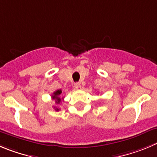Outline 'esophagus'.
Returning a JSON list of instances; mask_svg holds the SVG:
<instances>
[{
  "mask_svg": "<svg viewBox=\"0 0 157 157\" xmlns=\"http://www.w3.org/2000/svg\"><path fill=\"white\" fill-rule=\"evenodd\" d=\"M74 87H75L77 90H80V89L82 88L81 85H80V83H75V84H74Z\"/></svg>",
  "mask_w": 157,
  "mask_h": 157,
  "instance_id": "34e87169",
  "label": "esophagus"
}]
</instances>
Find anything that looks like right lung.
Listing matches in <instances>:
<instances>
[{
	"label": "right lung",
	"instance_id": "add662e5",
	"mask_svg": "<svg viewBox=\"0 0 157 157\" xmlns=\"http://www.w3.org/2000/svg\"><path fill=\"white\" fill-rule=\"evenodd\" d=\"M61 93H62V90L59 89V90H56V91L54 92L53 94H52V98L53 99V100H55L56 105H59V104L61 103V101H62L63 98H61V97H60ZM55 110H56V111H59V108H56Z\"/></svg>",
	"mask_w": 157,
	"mask_h": 157
}]
</instances>
